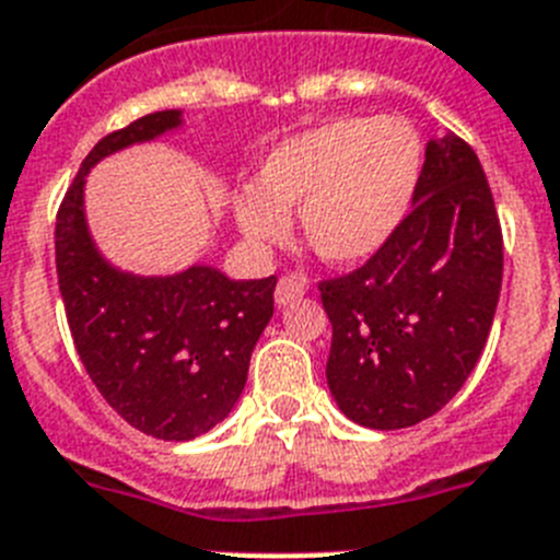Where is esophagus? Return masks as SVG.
I'll return each mask as SVG.
<instances>
[{"instance_id":"esophagus-1","label":"esophagus","mask_w":560,"mask_h":560,"mask_svg":"<svg viewBox=\"0 0 560 560\" xmlns=\"http://www.w3.org/2000/svg\"><path fill=\"white\" fill-rule=\"evenodd\" d=\"M304 293H307V281L301 279V276L287 273V276H281L279 287H276V304H279V307H284V304L301 299Z\"/></svg>"}]
</instances>
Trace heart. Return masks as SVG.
Instances as JSON below:
<instances>
[{"label":"heart","instance_id":"obj_1","mask_svg":"<svg viewBox=\"0 0 560 560\" xmlns=\"http://www.w3.org/2000/svg\"><path fill=\"white\" fill-rule=\"evenodd\" d=\"M420 172L422 138L408 120H329L276 145L233 213L247 240L273 245L284 213L299 211L301 240L318 259L361 265L406 220Z\"/></svg>","mask_w":560,"mask_h":560}]
</instances>
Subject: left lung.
<instances>
[{"instance_id":"obj_1","label":"left lung","mask_w":560,"mask_h":560,"mask_svg":"<svg viewBox=\"0 0 560 560\" xmlns=\"http://www.w3.org/2000/svg\"><path fill=\"white\" fill-rule=\"evenodd\" d=\"M504 242L482 163L428 140L415 208L352 273L318 281L332 324L327 383L349 420L417 425L468 381L493 324Z\"/></svg>"}]
</instances>
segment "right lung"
I'll return each instance as SVG.
<instances>
[{
	"instance_id": "obj_1",
	"label": "right lung",
	"mask_w": 560,
	"mask_h": 560,
	"mask_svg": "<svg viewBox=\"0 0 560 560\" xmlns=\"http://www.w3.org/2000/svg\"><path fill=\"white\" fill-rule=\"evenodd\" d=\"M179 124L152 112L95 143L56 213V270L67 324L92 383L129 425L186 442L231 415L250 352L273 318L276 276L233 281L217 267L129 276L101 259L84 220V177L106 154Z\"/></svg>"
}]
</instances>
